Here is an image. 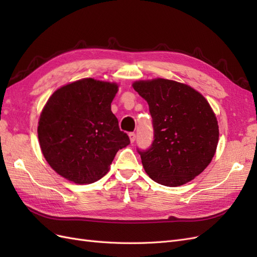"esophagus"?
Instances as JSON below:
<instances>
[{"label": "esophagus", "mask_w": 257, "mask_h": 257, "mask_svg": "<svg viewBox=\"0 0 257 257\" xmlns=\"http://www.w3.org/2000/svg\"><path fill=\"white\" fill-rule=\"evenodd\" d=\"M128 136H130V141H131V143H134V142L136 141V134L134 133V132H132V133H130V134H128Z\"/></svg>", "instance_id": "1"}]
</instances>
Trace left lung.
<instances>
[{
    "mask_svg": "<svg viewBox=\"0 0 257 257\" xmlns=\"http://www.w3.org/2000/svg\"><path fill=\"white\" fill-rule=\"evenodd\" d=\"M152 116L153 142L137 148L146 173L153 181L178 186L191 181L211 162L219 126L207 99L189 85L168 79L136 81Z\"/></svg>",
    "mask_w": 257,
    "mask_h": 257,
    "instance_id": "8db88e82",
    "label": "left lung"
}]
</instances>
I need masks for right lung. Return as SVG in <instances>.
I'll return each mask as SVG.
<instances>
[{
    "label": "right lung",
    "instance_id": "add662e5",
    "mask_svg": "<svg viewBox=\"0 0 257 257\" xmlns=\"http://www.w3.org/2000/svg\"><path fill=\"white\" fill-rule=\"evenodd\" d=\"M118 85L85 78L58 89L38 122V141L46 161L67 180L97 181L116 152L130 145L111 112Z\"/></svg>",
    "mask_w": 257,
    "mask_h": 257
}]
</instances>
